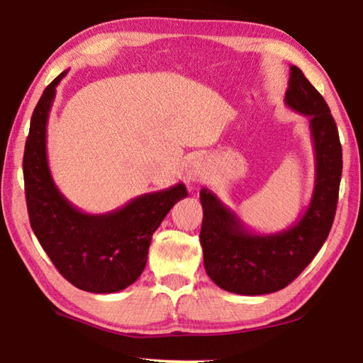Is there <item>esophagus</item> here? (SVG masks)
<instances>
[{
    "label": "esophagus",
    "mask_w": 363,
    "mask_h": 363,
    "mask_svg": "<svg viewBox=\"0 0 363 363\" xmlns=\"http://www.w3.org/2000/svg\"><path fill=\"white\" fill-rule=\"evenodd\" d=\"M206 174V162L203 157H194L189 160L186 167V176L189 182H201Z\"/></svg>",
    "instance_id": "34e87169"
}]
</instances>
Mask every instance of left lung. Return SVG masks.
<instances>
[{
  "instance_id": "left-lung-1",
  "label": "left lung",
  "mask_w": 363,
  "mask_h": 363,
  "mask_svg": "<svg viewBox=\"0 0 363 363\" xmlns=\"http://www.w3.org/2000/svg\"><path fill=\"white\" fill-rule=\"evenodd\" d=\"M285 104L309 120L315 155L314 192L296 223L275 233L253 232L216 194L200 190L205 269L225 291L256 296L290 285L314 259L333 224L342 173L336 123L322 94L296 65L290 67Z\"/></svg>"
}]
</instances>
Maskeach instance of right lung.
<instances>
[{
  "label": "right lung",
  "mask_w": 363,
  "mask_h": 363,
  "mask_svg": "<svg viewBox=\"0 0 363 363\" xmlns=\"http://www.w3.org/2000/svg\"><path fill=\"white\" fill-rule=\"evenodd\" d=\"M65 70L43 91L30 121L23 152V181L30 225L64 279L89 293H116L139 279L153 232L177 201L182 182L139 195L118 210L88 214L60 194L49 171L46 126Z\"/></svg>",
  "instance_id": "add662e5"
}]
</instances>
